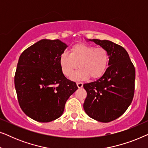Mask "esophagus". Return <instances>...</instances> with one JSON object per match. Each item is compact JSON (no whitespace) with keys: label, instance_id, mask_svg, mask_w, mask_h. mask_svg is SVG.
<instances>
[{"label":"esophagus","instance_id":"34e87169","mask_svg":"<svg viewBox=\"0 0 148 148\" xmlns=\"http://www.w3.org/2000/svg\"><path fill=\"white\" fill-rule=\"evenodd\" d=\"M83 85H84V84H83L82 82H77V86L79 88H82L83 87Z\"/></svg>","mask_w":148,"mask_h":148}]
</instances>
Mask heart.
<instances>
[{
  "instance_id": "b5f03b06",
  "label": "heart",
  "mask_w": 148,
  "mask_h": 148,
  "mask_svg": "<svg viewBox=\"0 0 148 148\" xmlns=\"http://www.w3.org/2000/svg\"><path fill=\"white\" fill-rule=\"evenodd\" d=\"M108 52L104 48L84 44L72 46L69 54L63 52L58 60L62 73L67 77L72 76L78 66L80 67L72 77L74 80L100 78L108 68Z\"/></svg>"
}]
</instances>
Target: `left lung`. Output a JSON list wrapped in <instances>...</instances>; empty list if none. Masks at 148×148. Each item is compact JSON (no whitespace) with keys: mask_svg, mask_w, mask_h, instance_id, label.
<instances>
[{"mask_svg":"<svg viewBox=\"0 0 148 148\" xmlns=\"http://www.w3.org/2000/svg\"><path fill=\"white\" fill-rule=\"evenodd\" d=\"M89 40L108 51L109 66L98 80L84 84L87 92L84 108L92 119L108 123L120 117L130 106L134 96L135 69L121 46L109 40Z\"/></svg>","mask_w":148,"mask_h":148,"instance_id":"obj_1","label":"left lung"}]
</instances>
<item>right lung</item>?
Here are the masks:
<instances>
[{"label":"right lung","mask_w":148,"mask_h":148,"mask_svg":"<svg viewBox=\"0 0 148 148\" xmlns=\"http://www.w3.org/2000/svg\"><path fill=\"white\" fill-rule=\"evenodd\" d=\"M66 47L59 40L44 39L19 56L15 75L18 102L23 112L38 122L59 118L66 100L78 89L59 65V56Z\"/></svg>","instance_id":"right-lung-1"}]
</instances>
